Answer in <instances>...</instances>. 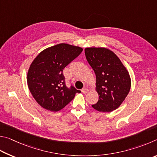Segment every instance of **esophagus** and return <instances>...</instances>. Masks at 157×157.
I'll return each mask as SVG.
<instances>
[{"label": "esophagus", "instance_id": "esophagus-1", "mask_svg": "<svg viewBox=\"0 0 157 157\" xmlns=\"http://www.w3.org/2000/svg\"><path fill=\"white\" fill-rule=\"evenodd\" d=\"M81 91H82V92L83 93V94H86V93L88 92L89 90H88V88H87V87L86 86H85V87H83V88L82 89Z\"/></svg>", "mask_w": 157, "mask_h": 157}]
</instances>
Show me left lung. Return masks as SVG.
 <instances>
[{
    "label": "left lung",
    "mask_w": 157,
    "mask_h": 157,
    "mask_svg": "<svg viewBox=\"0 0 157 157\" xmlns=\"http://www.w3.org/2000/svg\"><path fill=\"white\" fill-rule=\"evenodd\" d=\"M85 53L97 78L98 101L92 108L102 112H112L121 105L130 92V74L119 57L108 49L87 48Z\"/></svg>",
    "instance_id": "obj_1"
}]
</instances>
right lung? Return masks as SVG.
<instances>
[{
	"mask_svg": "<svg viewBox=\"0 0 157 157\" xmlns=\"http://www.w3.org/2000/svg\"><path fill=\"white\" fill-rule=\"evenodd\" d=\"M82 51L80 47L60 43L44 49L33 60L27 72V85L42 108L59 111L81 92L73 86H66L63 71Z\"/></svg>",
	"mask_w": 157,
	"mask_h": 157,
	"instance_id": "1",
	"label": "right lung"
}]
</instances>
